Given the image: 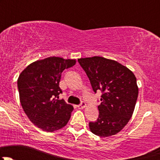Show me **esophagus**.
<instances>
[{"instance_id":"34e87169","label":"esophagus","mask_w":160,"mask_h":160,"mask_svg":"<svg viewBox=\"0 0 160 160\" xmlns=\"http://www.w3.org/2000/svg\"><path fill=\"white\" fill-rule=\"evenodd\" d=\"M85 107H86V103H85L84 101H82V102L80 103V104L77 105V108H78L79 109H83Z\"/></svg>"}]
</instances>
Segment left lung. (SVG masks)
<instances>
[{"label": "left lung", "mask_w": 160, "mask_h": 160, "mask_svg": "<svg viewBox=\"0 0 160 160\" xmlns=\"http://www.w3.org/2000/svg\"><path fill=\"white\" fill-rule=\"evenodd\" d=\"M93 90L102 92L99 116L90 122V130L100 137L118 133L129 122L138 94L136 77L129 69L117 61L101 56L80 58Z\"/></svg>", "instance_id": "1"}]
</instances>
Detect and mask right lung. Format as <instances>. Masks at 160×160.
Wrapping results in <instances>:
<instances>
[{"label":"right lung","instance_id":"1","mask_svg":"<svg viewBox=\"0 0 160 160\" xmlns=\"http://www.w3.org/2000/svg\"><path fill=\"white\" fill-rule=\"evenodd\" d=\"M76 64V59L48 57L28 65L18 79L19 98L31 122L45 132H52L66 126L73 107L58 100L61 74Z\"/></svg>","mask_w":160,"mask_h":160}]
</instances>
